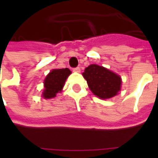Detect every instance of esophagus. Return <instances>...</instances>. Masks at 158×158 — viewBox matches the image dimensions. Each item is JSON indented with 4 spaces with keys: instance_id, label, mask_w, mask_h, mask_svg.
I'll return each instance as SVG.
<instances>
[{
    "instance_id": "34e87169",
    "label": "esophagus",
    "mask_w": 158,
    "mask_h": 158,
    "mask_svg": "<svg viewBox=\"0 0 158 158\" xmlns=\"http://www.w3.org/2000/svg\"><path fill=\"white\" fill-rule=\"evenodd\" d=\"M73 71H75V72H80V71H81V69H80V67H76V68H74V69H73Z\"/></svg>"
}]
</instances>
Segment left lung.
I'll list each match as a JSON object with an SVG mask.
<instances>
[{
  "label": "left lung",
  "instance_id": "1",
  "mask_svg": "<svg viewBox=\"0 0 158 158\" xmlns=\"http://www.w3.org/2000/svg\"><path fill=\"white\" fill-rule=\"evenodd\" d=\"M82 76L86 79L92 93L102 99L114 97L120 89V77L104 67L96 64L89 65L85 69Z\"/></svg>",
  "mask_w": 158,
  "mask_h": 158
}]
</instances>
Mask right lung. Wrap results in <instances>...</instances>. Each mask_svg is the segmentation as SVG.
Here are the masks:
<instances>
[{"mask_svg": "<svg viewBox=\"0 0 158 158\" xmlns=\"http://www.w3.org/2000/svg\"><path fill=\"white\" fill-rule=\"evenodd\" d=\"M71 74L69 69L52 70L45 79V90L43 97L45 98H54L59 91H60L64 86V83L68 76Z\"/></svg>", "mask_w": 158, "mask_h": 158, "instance_id": "obj_1", "label": "right lung"}]
</instances>
